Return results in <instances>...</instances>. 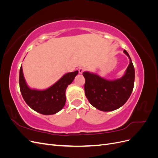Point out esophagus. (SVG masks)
<instances>
[{
    "label": "esophagus",
    "mask_w": 158,
    "mask_h": 158,
    "mask_svg": "<svg viewBox=\"0 0 158 158\" xmlns=\"http://www.w3.org/2000/svg\"><path fill=\"white\" fill-rule=\"evenodd\" d=\"M85 68H84V67H80V68H79L78 69V72H79V73L80 74H82L85 71Z\"/></svg>",
    "instance_id": "34e87169"
}]
</instances>
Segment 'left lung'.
Instances as JSON below:
<instances>
[{
	"instance_id": "8db88e82",
	"label": "left lung",
	"mask_w": 158,
	"mask_h": 158,
	"mask_svg": "<svg viewBox=\"0 0 158 158\" xmlns=\"http://www.w3.org/2000/svg\"><path fill=\"white\" fill-rule=\"evenodd\" d=\"M130 63L120 79L109 81L88 72L83 73L85 95L89 102L100 111H111L123 106L131 96L135 84V68L126 50Z\"/></svg>"
}]
</instances>
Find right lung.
<instances>
[{
    "label": "right lung",
    "mask_w": 158,
    "mask_h": 158,
    "mask_svg": "<svg viewBox=\"0 0 158 158\" xmlns=\"http://www.w3.org/2000/svg\"><path fill=\"white\" fill-rule=\"evenodd\" d=\"M78 73V71L76 70L66 74L49 88L40 91L31 89L27 87L21 66L19 84L22 97L26 103L34 111L45 115L55 114L64 106L66 88L73 82Z\"/></svg>",
    "instance_id": "right-lung-1"
}]
</instances>
